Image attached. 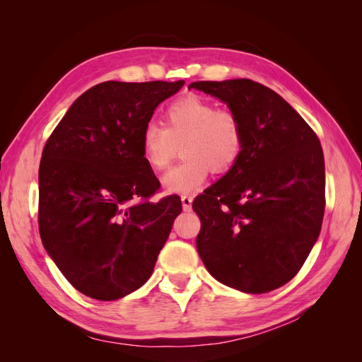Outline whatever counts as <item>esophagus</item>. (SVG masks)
Wrapping results in <instances>:
<instances>
[{
  "instance_id": "34e87169",
  "label": "esophagus",
  "mask_w": 362,
  "mask_h": 362,
  "mask_svg": "<svg viewBox=\"0 0 362 362\" xmlns=\"http://www.w3.org/2000/svg\"><path fill=\"white\" fill-rule=\"evenodd\" d=\"M181 202H182V210L184 211H190L192 210V202H193V198L192 196H181Z\"/></svg>"
}]
</instances>
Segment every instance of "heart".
<instances>
[{
  "instance_id": "1",
  "label": "heart",
  "mask_w": 362,
  "mask_h": 362,
  "mask_svg": "<svg viewBox=\"0 0 362 362\" xmlns=\"http://www.w3.org/2000/svg\"><path fill=\"white\" fill-rule=\"evenodd\" d=\"M178 148L184 158L164 175L163 187L169 193H193L206 181L210 169L226 173L242 158V120L198 95L181 98L168 107L164 127L148 122L140 137L141 157L156 172L168 169Z\"/></svg>"
}]
</instances>
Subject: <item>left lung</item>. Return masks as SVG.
Masks as SVG:
<instances>
[{
    "mask_svg": "<svg viewBox=\"0 0 362 362\" xmlns=\"http://www.w3.org/2000/svg\"><path fill=\"white\" fill-rule=\"evenodd\" d=\"M245 128L240 161L193 201L198 254L218 282L261 294L291 281L319 238L325 214L320 140L294 108L247 78L196 81Z\"/></svg>",
    "mask_w": 362,
    "mask_h": 362,
    "instance_id": "1",
    "label": "left lung"
}]
</instances>
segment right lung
Listing matches in <instances>:
<instances>
[{"instance_id":"add662e5","label":"right lung","mask_w":362,"mask_h":362,"mask_svg":"<svg viewBox=\"0 0 362 362\" xmlns=\"http://www.w3.org/2000/svg\"><path fill=\"white\" fill-rule=\"evenodd\" d=\"M180 81H104L69 107L42 152L39 233L72 286L116 300L151 278L182 205L158 202L157 177L141 157V131Z\"/></svg>"}]
</instances>
